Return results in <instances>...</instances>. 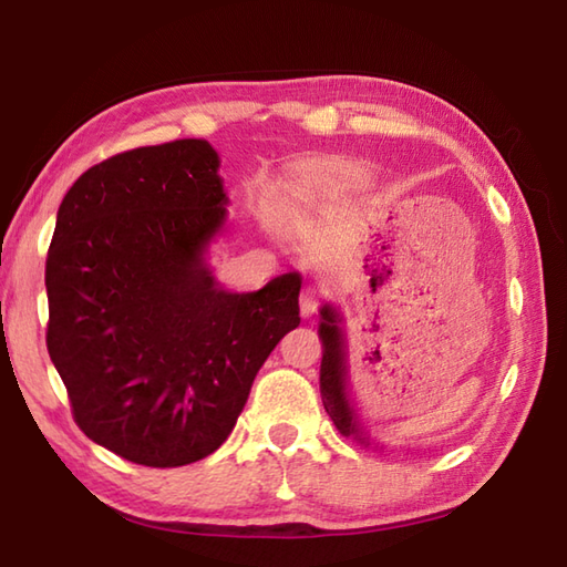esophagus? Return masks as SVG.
<instances>
[{"label":"esophagus","instance_id":"obj_1","mask_svg":"<svg viewBox=\"0 0 567 567\" xmlns=\"http://www.w3.org/2000/svg\"><path fill=\"white\" fill-rule=\"evenodd\" d=\"M319 307H321V295L317 290H311V287L302 290V295H299V309H302V317L317 315Z\"/></svg>","mask_w":567,"mask_h":567}]
</instances>
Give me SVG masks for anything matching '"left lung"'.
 I'll return each instance as SVG.
<instances>
[{"label":"left lung","instance_id":"1","mask_svg":"<svg viewBox=\"0 0 567 567\" xmlns=\"http://www.w3.org/2000/svg\"><path fill=\"white\" fill-rule=\"evenodd\" d=\"M339 315L336 309L323 305L321 309V323H319V339L323 343V358H321V402L327 409L331 421L343 436H353L358 443L370 445V436L358 424L351 404H348L346 394V346L343 333L339 329Z\"/></svg>","mask_w":567,"mask_h":567}]
</instances>
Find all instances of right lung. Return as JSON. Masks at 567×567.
<instances>
[{
  "label": "right lung",
  "instance_id": "obj_1",
  "mask_svg": "<svg viewBox=\"0 0 567 567\" xmlns=\"http://www.w3.org/2000/svg\"><path fill=\"white\" fill-rule=\"evenodd\" d=\"M219 155L183 138L90 167L58 209L45 343L84 436L148 467L202 461L299 327L302 277L226 292L204 265L221 231Z\"/></svg>",
  "mask_w": 567,
  "mask_h": 567
}]
</instances>
